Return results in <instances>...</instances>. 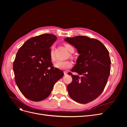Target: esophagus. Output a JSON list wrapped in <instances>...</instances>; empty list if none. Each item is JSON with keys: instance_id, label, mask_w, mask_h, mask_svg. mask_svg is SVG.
<instances>
[{"instance_id": "34e87169", "label": "esophagus", "mask_w": 127, "mask_h": 127, "mask_svg": "<svg viewBox=\"0 0 127 127\" xmlns=\"http://www.w3.org/2000/svg\"><path fill=\"white\" fill-rule=\"evenodd\" d=\"M64 75H67V72L66 71H64Z\"/></svg>"}]
</instances>
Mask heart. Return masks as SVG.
<instances>
[{
  "mask_svg": "<svg viewBox=\"0 0 127 127\" xmlns=\"http://www.w3.org/2000/svg\"><path fill=\"white\" fill-rule=\"evenodd\" d=\"M64 47L66 48L67 50L70 53H73L75 51V48L72 45L65 43ZM54 49L55 46L53 45L51 47V50L50 52V59L52 61H55L56 58L54 54ZM72 66V63L70 60H66V61H58L55 64V67L60 70H67L68 69L70 68Z\"/></svg>",
  "mask_w": 127,
  "mask_h": 127,
  "instance_id": "heart-1",
  "label": "heart"
}]
</instances>
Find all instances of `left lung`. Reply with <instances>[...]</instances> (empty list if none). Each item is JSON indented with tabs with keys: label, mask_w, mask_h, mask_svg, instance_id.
I'll list each match as a JSON object with an SVG mask.
<instances>
[{
	"label": "left lung",
	"mask_w": 127,
	"mask_h": 127,
	"mask_svg": "<svg viewBox=\"0 0 127 127\" xmlns=\"http://www.w3.org/2000/svg\"><path fill=\"white\" fill-rule=\"evenodd\" d=\"M79 53L71 71L72 82L67 86L70 97L77 102L86 104L98 97L106 85L110 74L109 53L101 42L86 36L67 37L64 40Z\"/></svg>",
	"instance_id": "left-lung-1"
}]
</instances>
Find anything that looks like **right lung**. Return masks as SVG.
<instances>
[{"label":"right lung","instance_id":"add662e5","mask_svg":"<svg viewBox=\"0 0 127 127\" xmlns=\"http://www.w3.org/2000/svg\"><path fill=\"white\" fill-rule=\"evenodd\" d=\"M57 37L43 34L30 38L19 49L13 63L15 80L25 97L39 102L50 94L64 72L53 66L50 47Z\"/></svg>","mask_w":127,"mask_h":127}]
</instances>
